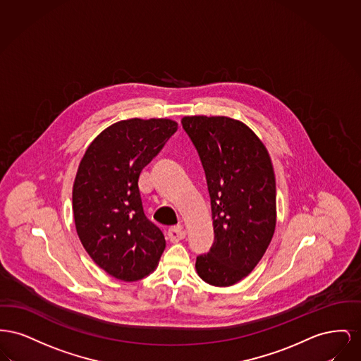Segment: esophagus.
<instances>
[{"mask_svg": "<svg viewBox=\"0 0 361 361\" xmlns=\"http://www.w3.org/2000/svg\"><path fill=\"white\" fill-rule=\"evenodd\" d=\"M186 238V232L182 227H172L169 229V239L172 243H176Z\"/></svg>", "mask_w": 361, "mask_h": 361, "instance_id": "1", "label": "esophagus"}]
</instances>
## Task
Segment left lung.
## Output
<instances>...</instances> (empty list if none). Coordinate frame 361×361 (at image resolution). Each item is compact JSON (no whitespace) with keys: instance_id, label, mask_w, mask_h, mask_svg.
I'll use <instances>...</instances> for the list:
<instances>
[{"instance_id":"obj_1","label":"left lung","mask_w":361,"mask_h":361,"mask_svg":"<svg viewBox=\"0 0 361 361\" xmlns=\"http://www.w3.org/2000/svg\"><path fill=\"white\" fill-rule=\"evenodd\" d=\"M208 183L214 242L198 255V276L214 286L239 283L264 257L276 228V179L265 145L228 116H183Z\"/></svg>"}]
</instances>
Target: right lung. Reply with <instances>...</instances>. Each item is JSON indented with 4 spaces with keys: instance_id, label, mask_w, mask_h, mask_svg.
<instances>
[{
    "instance_id": "1",
    "label": "right lung",
    "mask_w": 361,
    "mask_h": 361,
    "mask_svg": "<svg viewBox=\"0 0 361 361\" xmlns=\"http://www.w3.org/2000/svg\"><path fill=\"white\" fill-rule=\"evenodd\" d=\"M176 130L166 118L119 121L80 161L72 197L77 235L96 265L118 280L149 276L166 248L163 232L144 213L138 178Z\"/></svg>"
}]
</instances>
